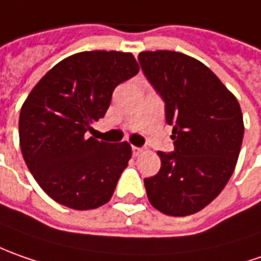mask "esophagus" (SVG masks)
Wrapping results in <instances>:
<instances>
[{"label":"esophagus","mask_w":261,"mask_h":261,"mask_svg":"<svg viewBox=\"0 0 261 261\" xmlns=\"http://www.w3.org/2000/svg\"><path fill=\"white\" fill-rule=\"evenodd\" d=\"M131 150H133V154H134V156H139L140 153L143 151V148L137 147V146H133V147H131Z\"/></svg>","instance_id":"esophagus-1"}]
</instances>
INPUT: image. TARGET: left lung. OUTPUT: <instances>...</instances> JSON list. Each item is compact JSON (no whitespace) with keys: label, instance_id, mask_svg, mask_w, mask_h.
<instances>
[{"label":"left lung","instance_id":"left-lung-1","mask_svg":"<svg viewBox=\"0 0 261 261\" xmlns=\"http://www.w3.org/2000/svg\"><path fill=\"white\" fill-rule=\"evenodd\" d=\"M141 70L165 101L175 151H158L162 167L146 177L150 203L186 217L211 203L232 175L244 136L237 98L202 62L179 51L139 55Z\"/></svg>","mask_w":261,"mask_h":261}]
</instances>
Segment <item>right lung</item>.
I'll list each match as a JSON object with an SVG mask.
<instances>
[{
  "label": "right lung",
  "instance_id": "add662e5",
  "mask_svg": "<svg viewBox=\"0 0 261 261\" xmlns=\"http://www.w3.org/2000/svg\"><path fill=\"white\" fill-rule=\"evenodd\" d=\"M139 70L131 53L81 51L55 65L29 94L20 111V147L53 201L86 211L111 199L130 144L98 141L86 131L105 115L114 89Z\"/></svg>",
  "mask_w": 261,
  "mask_h": 261
}]
</instances>
